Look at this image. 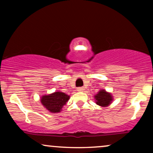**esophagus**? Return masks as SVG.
I'll use <instances>...</instances> for the list:
<instances>
[{"label": "esophagus", "mask_w": 153, "mask_h": 153, "mask_svg": "<svg viewBox=\"0 0 153 153\" xmlns=\"http://www.w3.org/2000/svg\"><path fill=\"white\" fill-rule=\"evenodd\" d=\"M84 90H85L84 87H79V88H77V91H79V92L84 91Z\"/></svg>", "instance_id": "1"}]
</instances>
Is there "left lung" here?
<instances>
[{
	"mask_svg": "<svg viewBox=\"0 0 153 153\" xmlns=\"http://www.w3.org/2000/svg\"><path fill=\"white\" fill-rule=\"evenodd\" d=\"M95 99L97 105L105 107L110 105L111 103L113 96L111 94L106 92L105 90H100L97 95H95Z\"/></svg>",
	"mask_w": 153,
	"mask_h": 153,
	"instance_id": "left-lung-1",
	"label": "left lung"
}]
</instances>
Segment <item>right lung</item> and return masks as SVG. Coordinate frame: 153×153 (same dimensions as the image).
Wrapping results in <instances>:
<instances>
[{
    "instance_id": "add662e5",
    "label": "right lung",
    "mask_w": 153,
    "mask_h": 153,
    "mask_svg": "<svg viewBox=\"0 0 153 153\" xmlns=\"http://www.w3.org/2000/svg\"><path fill=\"white\" fill-rule=\"evenodd\" d=\"M70 99V96L62 92H55L49 95H43L41 102L43 106L51 113H58L61 111L66 102Z\"/></svg>"
}]
</instances>
